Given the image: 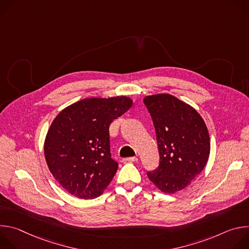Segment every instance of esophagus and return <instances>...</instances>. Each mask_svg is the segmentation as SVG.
Returning <instances> with one entry per match:
<instances>
[{
  "instance_id": "34e87169",
  "label": "esophagus",
  "mask_w": 249,
  "mask_h": 249,
  "mask_svg": "<svg viewBox=\"0 0 249 249\" xmlns=\"http://www.w3.org/2000/svg\"><path fill=\"white\" fill-rule=\"evenodd\" d=\"M123 160H124V162H133V161H137V160H138V158H136V157L125 158Z\"/></svg>"
}]
</instances>
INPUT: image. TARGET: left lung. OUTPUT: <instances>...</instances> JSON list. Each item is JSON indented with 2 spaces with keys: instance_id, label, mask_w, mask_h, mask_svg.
I'll return each instance as SVG.
<instances>
[{
  "instance_id": "left-lung-1",
  "label": "left lung",
  "mask_w": 249,
  "mask_h": 249,
  "mask_svg": "<svg viewBox=\"0 0 249 249\" xmlns=\"http://www.w3.org/2000/svg\"><path fill=\"white\" fill-rule=\"evenodd\" d=\"M144 103L156 130L160 164L147 174L164 193L184 189L204 169L210 155V137L200 114L173 95H149Z\"/></svg>"
}]
</instances>
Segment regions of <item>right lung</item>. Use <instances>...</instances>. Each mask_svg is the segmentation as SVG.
I'll list each match as a JSON object with an SVG mask.
<instances>
[{
  "label": "right lung",
  "mask_w": 249,
  "mask_h": 249,
  "mask_svg": "<svg viewBox=\"0 0 249 249\" xmlns=\"http://www.w3.org/2000/svg\"><path fill=\"white\" fill-rule=\"evenodd\" d=\"M127 96L86 98L63 109L44 143L47 165L60 185L81 199L100 196L118 168L111 159L109 126L132 106Z\"/></svg>",
  "instance_id": "add662e5"
}]
</instances>
